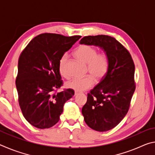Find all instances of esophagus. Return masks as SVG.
<instances>
[{
  "instance_id": "esophagus-1",
  "label": "esophagus",
  "mask_w": 155,
  "mask_h": 155,
  "mask_svg": "<svg viewBox=\"0 0 155 155\" xmlns=\"http://www.w3.org/2000/svg\"><path fill=\"white\" fill-rule=\"evenodd\" d=\"M77 94H78V91H75V92H74V95H75V96H77Z\"/></svg>"
}]
</instances>
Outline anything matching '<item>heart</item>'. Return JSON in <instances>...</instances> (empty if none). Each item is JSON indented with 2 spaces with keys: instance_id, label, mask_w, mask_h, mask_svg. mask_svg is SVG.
Wrapping results in <instances>:
<instances>
[{
  "instance_id": "b5f03b06",
  "label": "heart",
  "mask_w": 155,
  "mask_h": 155,
  "mask_svg": "<svg viewBox=\"0 0 155 155\" xmlns=\"http://www.w3.org/2000/svg\"><path fill=\"white\" fill-rule=\"evenodd\" d=\"M98 52L94 46L83 44L78 47L74 52V56L78 61L87 64V72L91 74L83 78H76L68 81L66 86L68 88L76 91H85L91 87L94 83V80L100 81L105 77L109 66V57L105 52ZM68 57L63 55L59 61V70L62 77L69 78L66 67Z\"/></svg>"
}]
</instances>
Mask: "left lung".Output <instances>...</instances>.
I'll return each instance as SVG.
<instances>
[{"mask_svg":"<svg viewBox=\"0 0 155 155\" xmlns=\"http://www.w3.org/2000/svg\"><path fill=\"white\" fill-rule=\"evenodd\" d=\"M80 44L99 46L109 57L107 74L87 94L82 114L92 129L100 132L111 130L129 109L135 90L134 62L128 50L111 36H85Z\"/></svg>","mask_w":155,"mask_h":155,"instance_id":"8db88e82","label":"left lung"}]
</instances>
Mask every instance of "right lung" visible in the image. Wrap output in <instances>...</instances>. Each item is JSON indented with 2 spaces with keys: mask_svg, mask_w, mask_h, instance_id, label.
Segmentation results:
<instances>
[{
  "mask_svg": "<svg viewBox=\"0 0 155 155\" xmlns=\"http://www.w3.org/2000/svg\"><path fill=\"white\" fill-rule=\"evenodd\" d=\"M81 38L40 34L20 54L15 80L18 103L25 118L33 127L43 129L57 124L65 103L74 96L72 89L57 92L63 85L59 61Z\"/></svg>",
  "mask_w": 155,
  "mask_h": 155,
  "instance_id": "right-lung-1",
  "label": "right lung"
}]
</instances>
